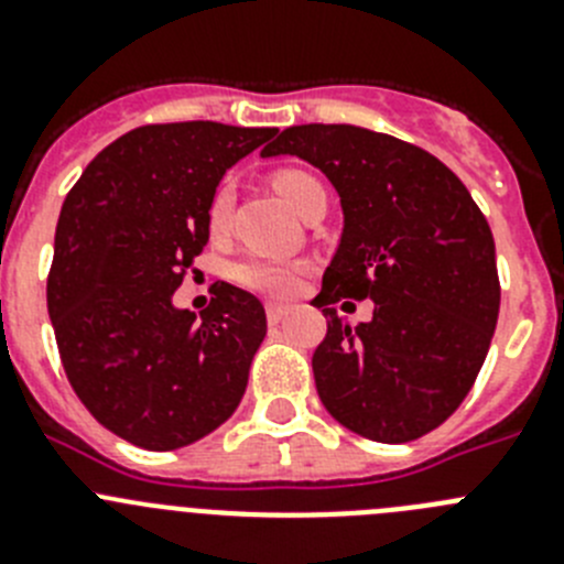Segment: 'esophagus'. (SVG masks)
Listing matches in <instances>:
<instances>
[{
  "mask_svg": "<svg viewBox=\"0 0 564 564\" xmlns=\"http://www.w3.org/2000/svg\"><path fill=\"white\" fill-rule=\"evenodd\" d=\"M265 313H268V322H271V325H279V322H282L288 313H291V305H282V302H268Z\"/></svg>",
  "mask_w": 564,
  "mask_h": 564,
  "instance_id": "1",
  "label": "esophagus"
}]
</instances>
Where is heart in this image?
Instances as JSON below:
<instances>
[{
    "mask_svg": "<svg viewBox=\"0 0 564 564\" xmlns=\"http://www.w3.org/2000/svg\"><path fill=\"white\" fill-rule=\"evenodd\" d=\"M273 183H276L279 194H282V197L296 208V212H302L307 194H311L316 186H322L316 177L299 172V169H285V172H279L276 177H273ZM231 206H234V186L231 183H220L217 192L212 194V203H208V226H212L214 234H220L223 228L228 226ZM302 271H305V265H299V262H279V259H242V262L234 265L231 276L237 285L248 288V291L271 293V296H288V293L296 291Z\"/></svg>",
    "mask_w": 564,
    "mask_h": 564,
    "instance_id": "heart-1",
    "label": "heart"
}]
</instances>
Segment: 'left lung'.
<instances>
[{"mask_svg": "<svg viewBox=\"0 0 564 564\" xmlns=\"http://www.w3.org/2000/svg\"><path fill=\"white\" fill-rule=\"evenodd\" d=\"M296 154L325 174L344 214L313 305L327 336L313 352L325 410L378 443L441 426L468 395L500 313L495 237L468 188L435 154L350 123H302L262 158ZM372 297L350 328L329 305Z\"/></svg>", "mask_w": 564, "mask_h": 564, "instance_id": "left-lung-1", "label": "left lung"}]
</instances>
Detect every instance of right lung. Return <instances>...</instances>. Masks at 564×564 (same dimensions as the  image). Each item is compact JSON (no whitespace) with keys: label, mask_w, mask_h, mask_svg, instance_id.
Returning <instances> with one entry per match:
<instances>
[{"label":"right lung","mask_w":564,"mask_h":564,"mask_svg":"<svg viewBox=\"0 0 564 564\" xmlns=\"http://www.w3.org/2000/svg\"><path fill=\"white\" fill-rule=\"evenodd\" d=\"M273 127L149 123L98 152L56 226L47 313L64 372L101 426L152 452L226 423L265 338V307L228 282L200 313L174 307L208 242L223 174Z\"/></svg>","instance_id":"obj_1"}]
</instances>
